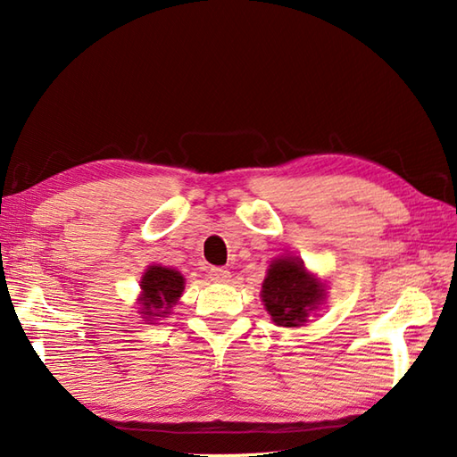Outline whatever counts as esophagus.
Listing matches in <instances>:
<instances>
[{"mask_svg": "<svg viewBox=\"0 0 457 457\" xmlns=\"http://www.w3.org/2000/svg\"><path fill=\"white\" fill-rule=\"evenodd\" d=\"M210 278L216 280V283H228V280L231 278V273L228 269L213 267V269H210Z\"/></svg>", "mask_w": 457, "mask_h": 457, "instance_id": "obj_1", "label": "esophagus"}]
</instances>
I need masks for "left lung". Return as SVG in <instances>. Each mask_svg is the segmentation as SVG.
Returning <instances> with one entry per match:
<instances>
[{"label":"left lung","instance_id":"obj_1","mask_svg":"<svg viewBox=\"0 0 457 457\" xmlns=\"http://www.w3.org/2000/svg\"><path fill=\"white\" fill-rule=\"evenodd\" d=\"M324 298V283L310 275L298 257H278L269 265L261 300L277 326H303Z\"/></svg>","mask_w":457,"mask_h":457}]
</instances>
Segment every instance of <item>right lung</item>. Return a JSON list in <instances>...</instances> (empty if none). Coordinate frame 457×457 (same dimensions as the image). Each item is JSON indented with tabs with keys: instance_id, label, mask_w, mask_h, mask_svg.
<instances>
[{
	"instance_id": "1",
	"label": "right lung",
	"mask_w": 457,
	"mask_h": 457,
	"mask_svg": "<svg viewBox=\"0 0 457 457\" xmlns=\"http://www.w3.org/2000/svg\"><path fill=\"white\" fill-rule=\"evenodd\" d=\"M184 290V277L179 270L151 265L141 277V296L139 314L147 322L159 318H167L170 308L179 303Z\"/></svg>"
}]
</instances>
